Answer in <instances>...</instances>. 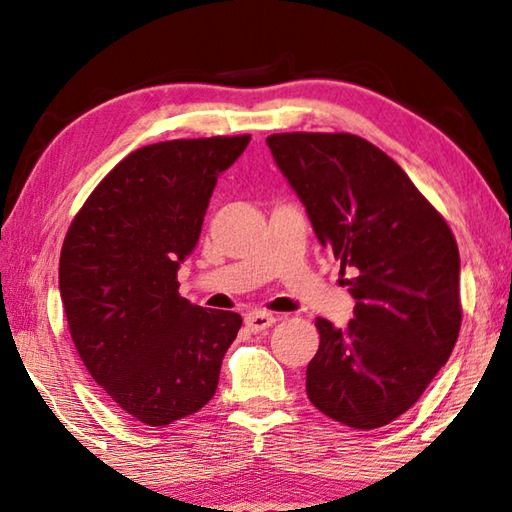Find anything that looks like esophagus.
<instances>
[{"mask_svg":"<svg viewBox=\"0 0 512 512\" xmlns=\"http://www.w3.org/2000/svg\"><path fill=\"white\" fill-rule=\"evenodd\" d=\"M275 321H277L275 314H270V312H266V310H253V312H248L246 319H244L246 328H248L250 332H264V330H268L270 325H273Z\"/></svg>","mask_w":512,"mask_h":512,"instance_id":"1","label":"esophagus"}]
</instances>
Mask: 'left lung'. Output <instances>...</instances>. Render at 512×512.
Wrapping results in <instances>:
<instances>
[{"label":"left lung","mask_w":512,"mask_h":512,"mask_svg":"<svg viewBox=\"0 0 512 512\" xmlns=\"http://www.w3.org/2000/svg\"><path fill=\"white\" fill-rule=\"evenodd\" d=\"M266 145L319 244L354 275L343 279L354 319L345 328L317 319L308 398L347 427H385L422 396L458 341V244L407 173L367 140L295 132Z\"/></svg>","instance_id":"obj_1"}]
</instances>
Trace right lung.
Wrapping results in <instances>:
<instances>
[{
    "instance_id": "1",
    "label": "right lung",
    "mask_w": 512,
    "mask_h": 512,
    "mask_svg": "<svg viewBox=\"0 0 512 512\" xmlns=\"http://www.w3.org/2000/svg\"><path fill=\"white\" fill-rule=\"evenodd\" d=\"M250 136L169 140L136 149L76 213L61 248L59 290L83 365L118 407L149 424L209 402L237 312L178 295L217 178Z\"/></svg>"
}]
</instances>
